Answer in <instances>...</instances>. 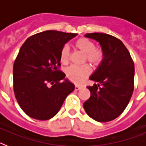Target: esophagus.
Segmentation results:
<instances>
[{"label":"esophagus","instance_id":"esophagus-1","mask_svg":"<svg viewBox=\"0 0 146 146\" xmlns=\"http://www.w3.org/2000/svg\"><path fill=\"white\" fill-rule=\"evenodd\" d=\"M80 86H75V90L76 91H78V90H80Z\"/></svg>","mask_w":146,"mask_h":146}]
</instances>
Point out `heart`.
Returning <instances> with one entry per match:
<instances>
[{"mask_svg": "<svg viewBox=\"0 0 146 146\" xmlns=\"http://www.w3.org/2000/svg\"><path fill=\"white\" fill-rule=\"evenodd\" d=\"M75 47L85 54V59L90 62L94 66H98L102 64L104 54L101 50L95 48L94 42L86 38H80L75 42ZM60 62L67 64L69 61V49L67 46L62 48L60 55ZM91 74V68L88 64L82 66H72L66 69V76L72 82L80 84L84 82Z\"/></svg>", "mask_w": 146, "mask_h": 146, "instance_id": "obj_1", "label": "heart"}]
</instances>
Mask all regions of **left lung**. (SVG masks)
<instances>
[{"mask_svg":"<svg viewBox=\"0 0 146 146\" xmlns=\"http://www.w3.org/2000/svg\"><path fill=\"white\" fill-rule=\"evenodd\" d=\"M85 36L100 44L104 58L90 77V80L99 83L87 87L91 96L83 107L95 121H113L123 113L133 93L134 62L123 42L111 35L91 33Z\"/></svg>","mask_w":146,"mask_h":146,"instance_id":"left-lung-1","label":"left lung"}]
</instances>
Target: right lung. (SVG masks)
Segmentation results:
<instances>
[{
	"instance_id": "right-lung-1",
	"label": "right lung",
	"mask_w": 146,
	"mask_h": 146,
	"mask_svg": "<svg viewBox=\"0 0 146 146\" xmlns=\"http://www.w3.org/2000/svg\"><path fill=\"white\" fill-rule=\"evenodd\" d=\"M77 33L46 31L30 36L13 67L14 91L28 116L48 120L57 114L74 85L58 69L62 48Z\"/></svg>"
}]
</instances>
